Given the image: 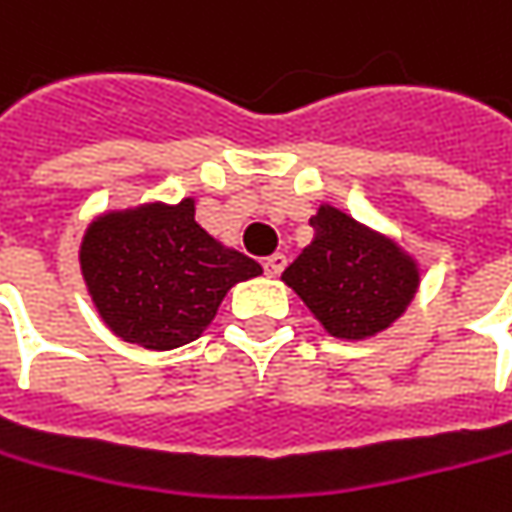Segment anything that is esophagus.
I'll list each match as a JSON object with an SVG mask.
<instances>
[{
	"mask_svg": "<svg viewBox=\"0 0 512 512\" xmlns=\"http://www.w3.org/2000/svg\"><path fill=\"white\" fill-rule=\"evenodd\" d=\"M285 265H288V256H285V253H273V256L265 259V273H268V276H279V273L285 270Z\"/></svg>",
	"mask_w": 512,
	"mask_h": 512,
	"instance_id": "1",
	"label": "esophagus"
}]
</instances>
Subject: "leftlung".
Segmentation results:
<instances>
[{
    "label": "left lung",
    "mask_w": 512,
    "mask_h": 512,
    "mask_svg": "<svg viewBox=\"0 0 512 512\" xmlns=\"http://www.w3.org/2000/svg\"><path fill=\"white\" fill-rule=\"evenodd\" d=\"M314 242L282 273L331 337L366 340L406 311L421 273L392 239L322 204L311 218Z\"/></svg>",
    "instance_id": "left-lung-1"
}]
</instances>
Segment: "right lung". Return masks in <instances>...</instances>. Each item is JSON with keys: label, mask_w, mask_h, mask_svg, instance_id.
<instances>
[{"label": "right lung", "mask_w": 512, "mask_h": 512, "mask_svg": "<svg viewBox=\"0 0 512 512\" xmlns=\"http://www.w3.org/2000/svg\"><path fill=\"white\" fill-rule=\"evenodd\" d=\"M80 268L103 322L152 351L201 337L227 291L259 276V262L227 250L198 221L195 201L143 204L91 221Z\"/></svg>", "instance_id": "add662e5"}]
</instances>
